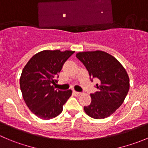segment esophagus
Returning <instances> with one entry per match:
<instances>
[{"label":"esophagus","mask_w":148,"mask_h":148,"mask_svg":"<svg viewBox=\"0 0 148 148\" xmlns=\"http://www.w3.org/2000/svg\"><path fill=\"white\" fill-rule=\"evenodd\" d=\"M74 94L76 96H80L82 95V93H79V92H77V91H74Z\"/></svg>","instance_id":"esophagus-1"}]
</instances>
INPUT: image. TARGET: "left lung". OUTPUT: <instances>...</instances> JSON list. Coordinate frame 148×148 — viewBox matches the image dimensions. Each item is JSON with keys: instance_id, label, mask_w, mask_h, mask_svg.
Listing matches in <instances>:
<instances>
[{"instance_id": "obj_1", "label": "left lung", "mask_w": 148, "mask_h": 148, "mask_svg": "<svg viewBox=\"0 0 148 148\" xmlns=\"http://www.w3.org/2000/svg\"><path fill=\"white\" fill-rule=\"evenodd\" d=\"M76 56L86 67L90 77L99 80L98 91L90 94V104L84 107L85 113L94 119L108 118L121 107L128 94L130 85L125 68L103 51L80 52Z\"/></svg>"}]
</instances>
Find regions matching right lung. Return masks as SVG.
<instances>
[{"label": "right lung", "mask_w": 148, "mask_h": 148, "mask_svg": "<svg viewBox=\"0 0 148 148\" xmlns=\"http://www.w3.org/2000/svg\"><path fill=\"white\" fill-rule=\"evenodd\" d=\"M74 51L43 50L34 55L23 68L20 79L23 99L29 110L43 120L57 117L71 96V90H55L63 65Z\"/></svg>", "instance_id": "add662e5"}]
</instances>
